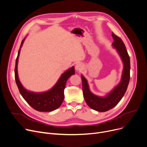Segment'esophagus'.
Instances as JSON below:
<instances>
[{
  "mask_svg": "<svg viewBox=\"0 0 147 147\" xmlns=\"http://www.w3.org/2000/svg\"><path fill=\"white\" fill-rule=\"evenodd\" d=\"M75 69L77 71H81L83 69V65L81 63H77L75 66Z\"/></svg>",
  "mask_w": 147,
  "mask_h": 147,
  "instance_id": "esophagus-1",
  "label": "esophagus"
}]
</instances>
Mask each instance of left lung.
Returning <instances> with one entry per match:
<instances>
[{"instance_id":"1","label":"left lung","mask_w":147,"mask_h":147,"mask_svg":"<svg viewBox=\"0 0 147 147\" xmlns=\"http://www.w3.org/2000/svg\"><path fill=\"white\" fill-rule=\"evenodd\" d=\"M114 39L112 46L117 52L123 63V69L120 82L104 96H98L90 90L86 79L81 75L84 99L87 105L92 109L99 112H105L115 107L125 94L130 78V59L126 47L121 38L112 32Z\"/></svg>"}]
</instances>
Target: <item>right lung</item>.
Segmentation results:
<instances>
[{"label":"right lung","mask_w":147,"mask_h":147,"mask_svg":"<svg viewBox=\"0 0 147 147\" xmlns=\"http://www.w3.org/2000/svg\"><path fill=\"white\" fill-rule=\"evenodd\" d=\"M26 38L22 41L16 60L15 69V81L19 92L28 104L36 111L40 112H51L55 111L58 109L63 102L66 83L69 78L75 74V67L74 66H72L63 72L53 86L48 91L42 92H35L29 91L21 84L18 72L19 56L21 48Z\"/></svg>","instance_id":"right-lung-1"}]
</instances>
